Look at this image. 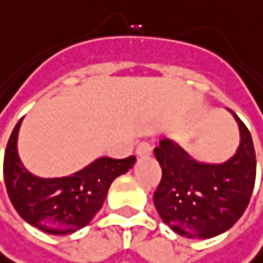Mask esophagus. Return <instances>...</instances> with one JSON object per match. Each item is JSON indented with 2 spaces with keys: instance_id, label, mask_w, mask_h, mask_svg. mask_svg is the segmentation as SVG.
I'll return each instance as SVG.
<instances>
[{
  "instance_id": "1",
  "label": "esophagus",
  "mask_w": 263,
  "mask_h": 263,
  "mask_svg": "<svg viewBox=\"0 0 263 263\" xmlns=\"http://www.w3.org/2000/svg\"><path fill=\"white\" fill-rule=\"evenodd\" d=\"M137 156H149L151 154V145L148 142H140L136 148Z\"/></svg>"
}]
</instances>
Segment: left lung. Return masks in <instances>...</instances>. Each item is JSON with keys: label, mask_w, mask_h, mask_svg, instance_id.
Segmentation results:
<instances>
[{"label": "left lung", "mask_w": 263, "mask_h": 263, "mask_svg": "<svg viewBox=\"0 0 263 263\" xmlns=\"http://www.w3.org/2000/svg\"><path fill=\"white\" fill-rule=\"evenodd\" d=\"M234 117L241 142L235 156L221 165L196 162L168 139L154 148L162 168L154 205L163 223L181 235L215 237L232 228L248 208L256 182V151L248 127Z\"/></svg>", "instance_id": "8db88e82"}]
</instances>
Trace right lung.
<instances>
[{"label": "right lung", "mask_w": 263, "mask_h": 263, "mask_svg": "<svg viewBox=\"0 0 263 263\" xmlns=\"http://www.w3.org/2000/svg\"><path fill=\"white\" fill-rule=\"evenodd\" d=\"M22 120L13 127L4 154V182L15 211L25 221L48 234H71L97 215L112 181L136 163V157H100L84 170L43 179L31 175L16 153Z\"/></svg>", "instance_id": "1"}]
</instances>
